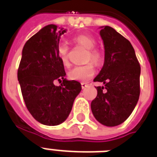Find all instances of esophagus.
<instances>
[{
	"instance_id": "34e87169",
	"label": "esophagus",
	"mask_w": 157,
	"mask_h": 157,
	"mask_svg": "<svg viewBox=\"0 0 157 157\" xmlns=\"http://www.w3.org/2000/svg\"><path fill=\"white\" fill-rule=\"evenodd\" d=\"M87 86H88V84H87V83H85V82L81 83V88H82V89H85L86 87H87Z\"/></svg>"
}]
</instances>
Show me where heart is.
<instances>
[{"label":"heart","mask_w":157,"mask_h":157,"mask_svg":"<svg viewBox=\"0 0 157 157\" xmlns=\"http://www.w3.org/2000/svg\"><path fill=\"white\" fill-rule=\"evenodd\" d=\"M74 41L88 50L86 53V60H93L98 63L102 59V54L98 49H95L96 40L88 33L79 34L74 37ZM68 45L65 42L59 44L58 47V56L61 60L62 63L67 66L68 62ZM95 73V67L93 63H88L85 65H78L74 67L68 72L69 78L73 81L86 82L90 80Z\"/></svg>","instance_id":"obj_1"}]
</instances>
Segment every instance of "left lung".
<instances>
[{
    "label": "left lung",
    "instance_id": "obj_1",
    "mask_svg": "<svg viewBox=\"0 0 157 157\" xmlns=\"http://www.w3.org/2000/svg\"><path fill=\"white\" fill-rule=\"evenodd\" d=\"M104 63L94 81L98 94L91 102L94 117L103 125L117 126L134 111L140 94V65L131 43L114 28L101 27Z\"/></svg>",
    "mask_w": 157,
    "mask_h": 157
}]
</instances>
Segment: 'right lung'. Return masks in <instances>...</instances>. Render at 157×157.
<instances>
[{
    "instance_id": "add662e5",
    "label": "right lung",
    "mask_w": 157,
    "mask_h": 157,
    "mask_svg": "<svg viewBox=\"0 0 157 157\" xmlns=\"http://www.w3.org/2000/svg\"><path fill=\"white\" fill-rule=\"evenodd\" d=\"M66 29L50 24L25 43L18 69V80L26 107L38 122L58 125L67 118L81 83L67 81L58 56L59 40ZM63 81L56 86L53 81Z\"/></svg>"
}]
</instances>
